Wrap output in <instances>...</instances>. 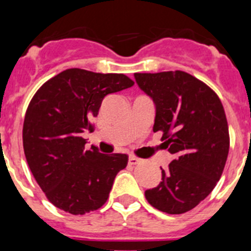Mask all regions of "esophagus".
Here are the masks:
<instances>
[{
    "mask_svg": "<svg viewBox=\"0 0 251 251\" xmlns=\"http://www.w3.org/2000/svg\"><path fill=\"white\" fill-rule=\"evenodd\" d=\"M128 162H129V165H137L139 162V159L137 158V157L134 156H129V158H128Z\"/></svg>",
    "mask_w": 251,
    "mask_h": 251,
    "instance_id": "34e87169",
    "label": "esophagus"
}]
</instances>
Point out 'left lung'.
<instances>
[{"mask_svg":"<svg viewBox=\"0 0 251 251\" xmlns=\"http://www.w3.org/2000/svg\"><path fill=\"white\" fill-rule=\"evenodd\" d=\"M136 81L156 105L153 132L175 159L162 170V181L145 192L166 214L196 207L214 190L229 154V127L216 93L181 70L136 73Z\"/></svg>","mask_w":251,"mask_h":251,"instance_id":"obj_1","label":"left lung"}]
</instances>
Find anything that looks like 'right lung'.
<instances>
[{"instance_id": "1", "label": "right lung", "mask_w": 251, "mask_h": 251, "mask_svg": "<svg viewBox=\"0 0 251 251\" xmlns=\"http://www.w3.org/2000/svg\"><path fill=\"white\" fill-rule=\"evenodd\" d=\"M134 84L124 74L66 69L32 97L26 110L22 142L26 161L48 200L60 210L84 215L98 210L109 197L123 153L85 150L84 132H93L104 97Z\"/></svg>"}]
</instances>
